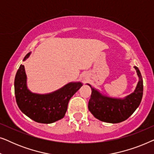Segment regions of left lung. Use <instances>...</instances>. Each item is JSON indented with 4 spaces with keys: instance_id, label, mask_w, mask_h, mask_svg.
<instances>
[{
    "instance_id": "8db88e82",
    "label": "left lung",
    "mask_w": 154,
    "mask_h": 154,
    "mask_svg": "<svg viewBox=\"0 0 154 154\" xmlns=\"http://www.w3.org/2000/svg\"><path fill=\"white\" fill-rule=\"evenodd\" d=\"M134 68L139 81L134 91L124 98L105 96L87 83L92 90L88 109L96 119L106 123H121L128 119L140 106L143 95V80L139 69L137 66Z\"/></svg>"
}]
</instances>
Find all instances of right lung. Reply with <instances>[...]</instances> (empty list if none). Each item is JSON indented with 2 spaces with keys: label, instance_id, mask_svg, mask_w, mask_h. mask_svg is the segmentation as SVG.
<instances>
[{
  "label": "right lung",
  "instance_id": "1",
  "mask_svg": "<svg viewBox=\"0 0 154 154\" xmlns=\"http://www.w3.org/2000/svg\"><path fill=\"white\" fill-rule=\"evenodd\" d=\"M29 52L25 61L30 56ZM27 77L24 65L21 64L14 79L16 102L22 113L40 123H52L64 118L68 103L83 83L71 82L60 89L48 94L33 93L27 87Z\"/></svg>",
  "mask_w": 154,
  "mask_h": 154
}]
</instances>
